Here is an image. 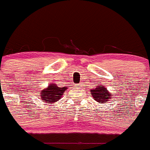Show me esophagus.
I'll list each match as a JSON object with an SVG mask.
<instances>
[{"label": "esophagus", "mask_w": 150, "mask_h": 150, "mask_svg": "<svg viewBox=\"0 0 150 150\" xmlns=\"http://www.w3.org/2000/svg\"><path fill=\"white\" fill-rule=\"evenodd\" d=\"M76 86H77V87H81V86H82V84H81V83L76 84Z\"/></svg>", "instance_id": "34e87169"}]
</instances>
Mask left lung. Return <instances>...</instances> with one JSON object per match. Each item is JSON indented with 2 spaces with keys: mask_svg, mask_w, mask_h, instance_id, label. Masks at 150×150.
Masks as SVG:
<instances>
[{
  "mask_svg": "<svg viewBox=\"0 0 150 150\" xmlns=\"http://www.w3.org/2000/svg\"><path fill=\"white\" fill-rule=\"evenodd\" d=\"M91 95L94 98L95 101L97 102H101V103H105L108 101L111 100L113 98L111 95V93L106 91V88L104 87L103 85H98L96 86V88L91 90Z\"/></svg>",
  "mask_w": 150,
  "mask_h": 150,
  "instance_id": "obj_1",
  "label": "left lung"
}]
</instances>
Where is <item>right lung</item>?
<instances>
[{"mask_svg":"<svg viewBox=\"0 0 150 150\" xmlns=\"http://www.w3.org/2000/svg\"><path fill=\"white\" fill-rule=\"evenodd\" d=\"M66 89H67V86L59 87L55 83L50 84L48 87L44 90H41V98L45 101L46 103H49L50 104H52L60 98Z\"/></svg>","mask_w":150,"mask_h":150,"instance_id":"right-lung-1","label":"right lung"}]
</instances>
